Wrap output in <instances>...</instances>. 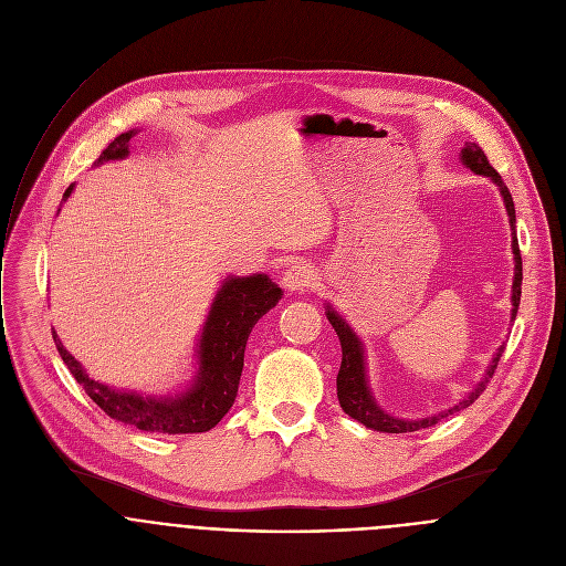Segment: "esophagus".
<instances>
[{"instance_id": "esophagus-1", "label": "esophagus", "mask_w": 566, "mask_h": 566, "mask_svg": "<svg viewBox=\"0 0 566 566\" xmlns=\"http://www.w3.org/2000/svg\"><path fill=\"white\" fill-rule=\"evenodd\" d=\"M315 280V273L308 264L297 262L293 266H289V271L282 275V286L286 291H306Z\"/></svg>"}]
</instances>
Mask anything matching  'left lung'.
Segmentation results:
<instances>
[{
    "label": "left lung",
    "mask_w": 566,
    "mask_h": 566,
    "mask_svg": "<svg viewBox=\"0 0 566 566\" xmlns=\"http://www.w3.org/2000/svg\"><path fill=\"white\" fill-rule=\"evenodd\" d=\"M461 160L463 164L476 172V175H483V177H491L497 186H500V192L504 197V203H506V210H509V217H511V228H513V253H515V280H513V319L517 315V306H520V297H522V255H520V244H517V237H515V203H513V197L506 188V184L502 181L500 172L491 166L489 156L483 154V149L476 145V143H468L463 149H461ZM327 317L332 322V327L336 329L338 338H340V347H343V363H340V371H338V400H340V408L356 421H360L363 426L371 428V430H378V432H391V434H402V432H417L421 428H432L437 426L441 419H446L448 415H454L468 406H472V402L479 398V394L486 389L489 385V378H493L495 369H497V363L502 358V352L504 347L497 352V356L493 358V365L489 367L486 376H483V380L459 402V406H454L452 410L448 412H441L437 417H428V419H421V421H402V419H394L389 415H385L369 394V387H367V378H365V360H363V347H360V340L356 338V334L349 329L347 322L329 306L327 311Z\"/></svg>",
    "instance_id": "obj_1"
}]
</instances>
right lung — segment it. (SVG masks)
<instances>
[{
    "label": "right lung",
    "instance_id": "obj_1",
    "mask_svg": "<svg viewBox=\"0 0 566 566\" xmlns=\"http://www.w3.org/2000/svg\"><path fill=\"white\" fill-rule=\"evenodd\" d=\"M136 132L116 136L98 156L103 160H116L127 156L129 138ZM73 186L66 188L64 199ZM282 289L269 280V275L230 277L217 293L199 345V376L195 385L175 398H143L127 391H116L107 385L92 380L80 363L62 347L53 332L55 347L73 374L83 385L87 396L112 419L156 434H195L214 428L232 408L241 367H244L247 340L258 325V319L269 313Z\"/></svg>",
    "mask_w": 566,
    "mask_h": 566
}]
</instances>
